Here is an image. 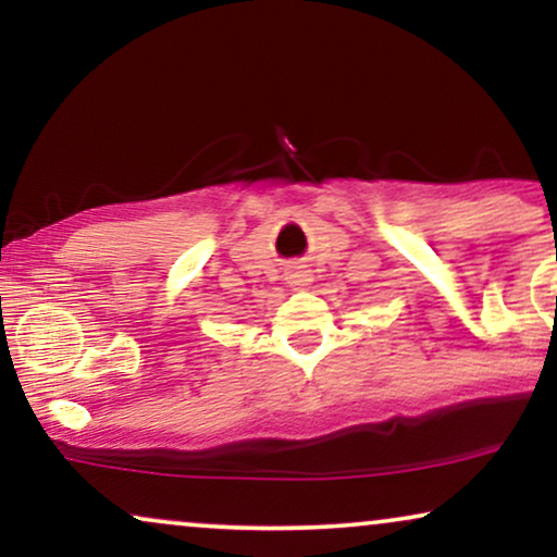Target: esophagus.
I'll return each mask as SVG.
<instances>
[{
    "label": "esophagus",
    "mask_w": 557,
    "mask_h": 557,
    "mask_svg": "<svg viewBox=\"0 0 557 557\" xmlns=\"http://www.w3.org/2000/svg\"><path fill=\"white\" fill-rule=\"evenodd\" d=\"M287 283H290L293 287H302L310 283V274H308V270H302V267H293V270L287 272Z\"/></svg>",
    "instance_id": "obj_1"
}]
</instances>
